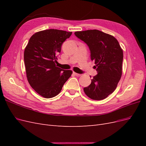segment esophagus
<instances>
[{
	"label": "esophagus",
	"mask_w": 146,
	"mask_h": 146,
	"mask_svg": "<svg viewBox=\"0 0 146 146\" xmlns=\"http://www.w3.org/2000/svg\"><path fill=\"white\" fill-rule=\"evenodd\" d=\"M73 74L75 75V76H78V77H80V76H82L81 74H78V73H76V72H73Z\"/></svg>",
	"instance_id": "obj_1"
}]
</instances>
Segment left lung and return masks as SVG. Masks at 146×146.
Returning a JSON list of instances; mask_svg holds the SVG:
<instances>
[{
    "mask_svg": "<svg viewBox=\"0 0 146 146\" xmlns=\"http://www.w3.org/2000/svg\"><path fill=\"white\" fill-rule=\"evenodd\" d=\"M75 35L85 42L90 50L98 74L84 92L91 99L107 98L116 90L122 76L123 51L117 39L98 30L76 32ZM91 77V76H90Z\"/></svg>",
    "mask_w": 146,
    "mask_h": 146,
    "instance_id": "left-lung-1",
    "label": "left lung"
}]
</instances>
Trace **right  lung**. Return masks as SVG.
<instances>
[{
  "mask_svg": "<svg viewBox=\"0 0 146 146\" xmlns=\"http://www.w3.org/2000/svg\"><path fill=\"white\" fill-rule=\"evenodd\" d=\"M72 32L56 29L42 30L33 35L26 46L24 63L27 80L33 89L45 98L58 95L72 70L56 67L61 46Z\"/></svg>",
  "mask_w": 146,
  "mask_h": 146,
  "instance_id": "obj_1",
  "label": "right lung"
}]
</instances>
